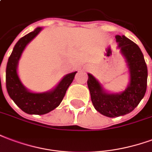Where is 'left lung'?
Here are the masks:
<instances>
[{
  "instance_id": "8db88e82",
  "label": "left lung",
  "mask_w": 152,
  "mask_h": 152,
  "mask_svg": "<svg viewBox=\"0 0 152 152\" xmlns=\"http://www.w3.org/2000/svg\"><path fill=\"white\" fill-rule=\"evenodd\" d=\"M115 38L129 69L127 87L121 92H108L92 75L87 74V86L93 106L96 111L108 117H121L132 112L147 91V67L141 49L125 35H117Z\"/></svg>"
}]
</instances>
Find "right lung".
I'll list each match as a JSON object with an SVG mask.
<instances>
[{"mask_svg":"<svg viewBox=\"0 0 152 152\" xmlns=\"http://www.w3.org/2000/svg\"><path fill=\"white\" fill-rule=\"evenodd\" d=\"M42 29L43 27H37L18 41L6 66L5 77L8 94L18 107L27 114L44 115L58 107L77 73L72 72L65 75L56 87L44 92H32L23 85L18 73L19 60L27 44L37 36Z\"/></svg>","mask_w":152,"mask_h":152,"instance_id":"1","label":"right lung"}]
</instances>
